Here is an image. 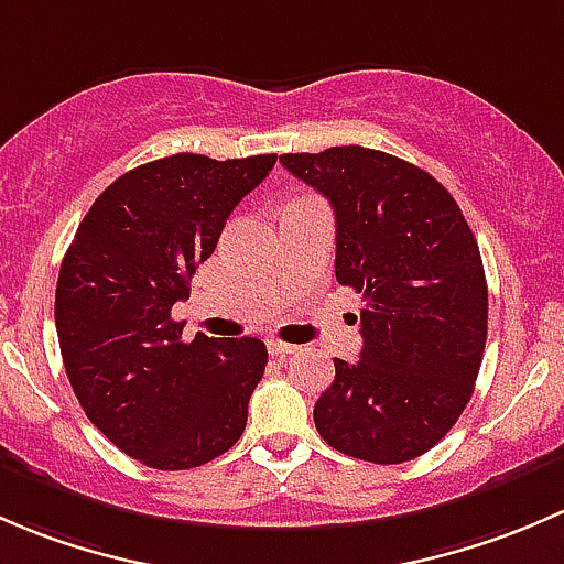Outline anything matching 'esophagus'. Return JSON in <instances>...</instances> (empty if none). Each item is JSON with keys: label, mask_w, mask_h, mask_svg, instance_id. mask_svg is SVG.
Wrapping results in <instances>:
<instances>
[{"label": "esophagus", "mask_w": 564, "mask_h": 564, "mask_svg": "<svg viewBox=\"0 0 564 564\" xmlns=\"http://www.w3.org/2000/svg\"><path fill=\"white\" fill-rule=\"evenodd\" d=\"M269 352H271V356H293V352H299V347L288 345V341H282V339H271L269 341Z\"/></svg>", "instance_id": "34e87169"}]
</instances>
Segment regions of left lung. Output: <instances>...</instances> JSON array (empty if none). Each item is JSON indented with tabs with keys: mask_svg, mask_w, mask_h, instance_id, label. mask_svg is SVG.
I'll use <instances>...</instances> for the list:
<instances>
[{
	"mask_svg": "<svg viewBox=\"0 0 564 564\" xmlns=\"http://www.w3.org/2000/svg\"><path fill=\"white\" fill-rule=\"evenodd\" d=\"M280 162L330 200L336 280L367 301L361 361L334 358L317 432L364 462L426 454L467 408L486 347L489 290L462 208L426 171L375 149Z\"/></svg>",
	"mask_w": 564,
	"mask_h": 564,
	"instance_id": "obj_1",
	"label": "left lung"
}]
</instances>
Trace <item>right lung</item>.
I'll return each instance as SVG.
<instances>
[{
    "label": "right lung",
    "mask_w": 564,
    "mask_h": 564,
    "mask_svg": "<svg viewBox=\"0 0 564 564\" xmlns=\"http://www.w3.org/2000/svg\"><path fill=\"white\" fill-rule=\"evenodd\" d=\"M274 162L173 154L132 167L91 203L62 260L54 317L69 386L86 417L147 467H200L247 426L265 345L182 341L171 310Z\"/></svg>",
    "instance_id": "obj_1"
}]
</instances>
